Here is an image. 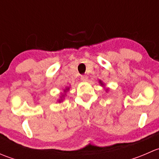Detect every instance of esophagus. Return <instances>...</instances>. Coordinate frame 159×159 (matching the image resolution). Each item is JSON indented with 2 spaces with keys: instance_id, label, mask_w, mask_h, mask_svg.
<instances>
[{
  "instance_id": "1",
  "label": "esophagus",
  "mask_w": 159,
  "mask_h": 159,
  "mask_svg": "<svg viewBox=\"0 0 159 159\" xmlns=\"http://www.w3.org/2000/svg\"><path fill=\"white\" fill-rule=\"evenodd\" d=\"M88 79H89V77H88L86 75H81V81H87Z\"/></svg>"
}]
</instances>
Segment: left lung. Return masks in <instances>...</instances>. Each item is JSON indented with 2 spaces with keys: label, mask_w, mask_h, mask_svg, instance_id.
Listing matches in <instances>:
<instances>
[{
  "label": "left lung",
  "mask_w": 159,
  "mask_h": 159,
  "mask_svg": "<svg viewBox=\"0 0 159 159\" xmlns=\"http://www.w3.org/2000/svg\"><path fill=\"white\" fill-rule=\"evenodd\" d=\"M99 83H100V84H101V85H104V84H103V83H102V81H99ZM106 90H107V91H108V89H106Z\"/></svg>",
  "instance_id": "1"
}]
</instances>
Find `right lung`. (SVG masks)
I'll return each mask as SVG.
<instances>
[{
    "mask_svg": "<svg viewBox=\"0 0 159 159\" xmlns=\"http://www.w3.org/2000/svg\"><path fill=\"white\" fill-rule=\"evenodd\" d=\"M68 90H69V88H66V89H65V91H65V92H66V91H68ZM64 97H65V95H64V94H62V95L61 96V97H60L61 98L59 99L58 102H62V101H63V98H64Z\"/></svg>",
    "mask_w": 159,
    "mask_h": 159,
    "instance_id": "right-lung-1",
    "label": "right lung"
}]
</instances>
